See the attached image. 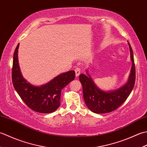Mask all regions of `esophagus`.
Masks as SVG:
<instances>
[{
	"instance_id": "34e87169",
	"label": "esophagus",
	"mask_w": 147,
	"mask_h": 147,
	"mask_svg": "<svg viewBox=\"0 0 147 147\" xmlns=\"http://www.w3.org/2000/svg\"><path fill=\"white\" fill-rule=\"evenodd\" d=\"M74 71H75V73H76V76L78 77L80 74L81 68L79 67H76L75 69H74Z\"/></svg>"
}]
</instances>
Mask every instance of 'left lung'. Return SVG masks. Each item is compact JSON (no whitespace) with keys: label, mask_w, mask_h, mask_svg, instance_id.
Segmentation results:
<instances>
[{"label":"left lung","mask_w":147,"mask_h":147,"mask_svg":"<svg viewBox=\"0 0 147 147\" xmlns=\"http://www.w3.org/2000/svg\"><path fill=\"white\" fill-rule=\"evenodd\" d=\"M128 45L132 67L128 82L120 88L114 91H103L96 86L88 73V76L84 74L80 75V81L83 86L84 100L88 108L94 113L104 114L116 110L126 101L131 92L135 83L136 73L133 50L129 43Z\"/></svg>","instance_id":"left-lung-1"}]
</instances>
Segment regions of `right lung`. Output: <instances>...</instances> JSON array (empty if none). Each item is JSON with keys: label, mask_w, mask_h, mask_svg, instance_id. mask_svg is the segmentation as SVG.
Segmentation results:
<instances>
[{"label": "right lung", "mask_w": 147, "mask_h": 147, "mask_svg": "<svg viewBox=\"0 0 147 147\" xmlns=\"http://www.w3.org/2000/svg\"><path fill=\"white\" fill-rule=\"evenodd\" d=\"M20 43L15 49L12 69V84L21 98L33 111L40 113H51L61 104V90L75 78V71L62 73L51 82L40 86L27 82L22 76L18 64Z\"/></svg>", "instance_id": "1"}]
</instances>
